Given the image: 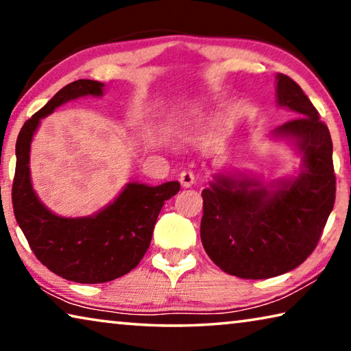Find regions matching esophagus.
Masks as SVG:
<instances>
[{
    "instance_id": "esophagus-1",
    "label": "esophagus",
    "mask_w": 351,
    "mask_h": 351,
    "mask_svg": "<svg viewBox=\"0 0 351 351\" xmlns=\"http://www.w3.org/2000/svg\"><path fill=\"white\" fill-rule=\"evenodd\" d=\"M180 181L182 184V187H192L195 184V176H193L192 171L184 170V171H181V175H180Z\"/></svg>"
}]
</instances>
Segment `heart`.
<instances>
[{
	"instance_id": "obj_1",
	"label": "heart",
	"mask_w": 351,
	"mask_h": 351,
	"mask_svg": "<svg viewBox=\"0 0 351 351\" xmlns=\"http://www.w3.org/2000/svg\"><path fill=\"white\" fill-rule=\"evenodd\" d=\"M181 122H182V117H173V119H170V125H171V127L181 125Z\"/></svg>"
}]
</instances>
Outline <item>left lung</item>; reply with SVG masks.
I'll return each mask as SVG.
<instances>
[{
	"instance_id": "obj_1",
	"label": "left lung",
	"mask_w": 351,
	"mask_h": 351,
	"mask_svg": "<svg viewBox=\"0 0 351 351\" xmlns=\"http://www.w3.org/2000/svg\"><path fill=\"white\" fill-rule=\"evenodd\" d=\"M276 102L299 116L269 134L300 156L294 175L265 182L251 171H215L201 193L204 251L219 269L240 278L276 277L304 263L335 206L328 128L288 75H276Z\"/></svg>"
}]
</instances>
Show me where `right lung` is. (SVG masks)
Masks as SVG:
<instances>
[{"mask_svg":"<svg viewBox=\"0 0 351 351\" xmlns=\"http://www.w3.org/2000/svg\"><path fill=\"white\" fill-rule=\"evenodd\" d=\"M105 83L82 79L58 91L23 125L15 145L12 204L20 229L41 263L66 280L105 283L134 269L150 246L164 203L180 192L178 181L161 186L132 181L93 215L62 217L38 198L31 178V145L41 119L71 100L102 97Z\"/></svg>","mask_w":351,"mask_h":351,"instance_id":"obj_1","label":"right lung"}]
</instances>
